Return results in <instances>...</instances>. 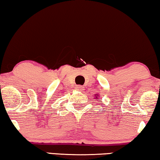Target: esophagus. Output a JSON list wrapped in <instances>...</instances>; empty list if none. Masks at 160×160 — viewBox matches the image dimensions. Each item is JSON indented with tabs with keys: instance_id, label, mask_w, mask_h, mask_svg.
<instances>
[{
	"instance_id": "1",
	"label": "esophagus",
	"mask_w": 160,
	"mask_h": 160,
	"mask_svg": "<svg viewBox=\"0 0 160 160\" xmlns=\"http://www.w3.org/2000/svg\"><path fill=\"white\" fill-rule=\"evenodd\" d=\"M76 89H78V91H82L83 90V87L81 86V85H77L76 86Z\"/></svg>"
}]
</instances>
